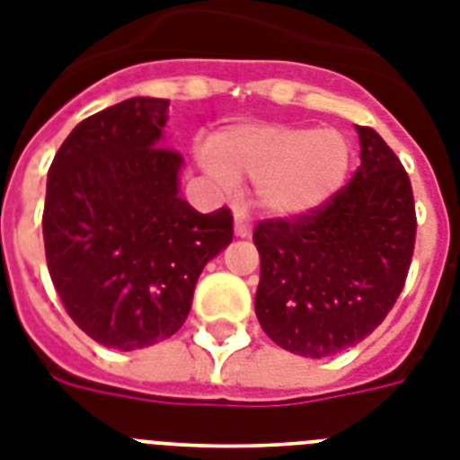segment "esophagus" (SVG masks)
Masks as SVG:
<instances>
[{"label":"esophagus","instance_id":"esophagus-1","mask_svg":"<svg viewBox=\"0 0 460 460\" xmlns=\"http://www.w3.org/2000/svg\"><path fill=\"white\" fill-rule=\"evenodd\" d=\"M251 222H248V215H245L243 208L234 209V234L238 238H248L251 236Z\"/></svg>","mask_w":460,"mask_h":460}]
</instances>
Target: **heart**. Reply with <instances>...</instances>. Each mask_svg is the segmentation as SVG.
<instances>
[{
    "mask_svg": "<svg viewBox=\"0 0 460 460\" xmlns=\"http://www.w3.org/2000/svg\"><path fill=\"white\" fill-rule=\"evenodd\" d=\"M350 147L339 131L291 124H236L212 138L200 164L224 190L255 181V202L274 217L305 215L341 190Z\"/></svg>",
    "mask_w": 460,
    "mask_h": 460,
    "instance_id": "1",
    "label": "heart"
}]
</instances>
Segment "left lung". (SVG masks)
<instances>
[{"mask_svg": "<svg viewBox=\"0 0 460 460\" xmlns=\"http://www.w3.org/2000/svg\"><path fill=\"white\" fill-rule=\"evenodd\" d=\"M360 166L322 208L265 219L255 314L277 346L327 358L382 324L406 284L415 245L413 188L377 131L356 126Z\"/></svg>", "mask_w": 460, "mask_h": 460, "instance_id": "left-lung-1", "label": "left lung"}]
</instances>
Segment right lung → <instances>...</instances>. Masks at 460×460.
Instances as JSON below:
<instances>
[{"label":"right lung","instance_id":"obj_1","mask_svg":"<svg viewBox=\"0 0 460 460\" xmlns=\"http://www.w3.org/2000/svg\"><path fill=\"white\" fill-rule=\"evenodd\" d=\"M169 100L131 97L61 143L47 173L49 277L78 327L107 349L164 341L186 322L202 267L231 243L229 208L179 195L183 157L162 147Z\"/></svg>","mask_w":460,"mask_h":460}]
</instances>
